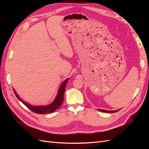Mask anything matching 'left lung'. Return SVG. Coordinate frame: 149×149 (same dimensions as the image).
I'll use <instances>...</instances> for the list:
<instances>
[{
	"label": "left lung",
	"instance_id": "obj_1",
	"mask_svg": "<svg viewBox=\"0 0 149 149\" xmlns=\"http://www.w3.org/2000/svg\"><path fill=\"white\" fill-rule=\"evenodd\" d=\"M99 111H102V112H109V113H112V112H116L117 111H118L119 110H117V111H106V110H102V109H99Z\"/></svg>",
	"mask_w": 149,
	"mask_h": 149
}]
</instances>
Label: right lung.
I'll list each match as a JSON object with an SVG mask.
<instances>
[{
	"mask_svg": "<svg viewBox=\"0 0 149 149\" xmlns=\"http://www.w3.org/2000/svg\"><path fill=\"white\" fill-rule=\"evenodd\" d=\"M68 80H69V79H66L65 81L62 83L60 88H59V90H58V94H57L55 100L53 102L52 104H51L50 105H48L47 106H31L30 104H29L26 103V102H24L22 100H21L20 97H19V96L17 95V94L15 91L14 89H13V92H14L16 97L19 99V100L22 103H23L24 105H25L29 108V109H30L31 111L35 112V113L40 114L50 113V112H53L55 111H56L58 108H59L61 106L63 101V96H64V93L65 91V87H66V85L68 81Z\"/></svg>",
	"mask_w": 149,
	"mask_h": 149,
	"instance_id": "1",
	"label": "right lung"
}]
</instances>
